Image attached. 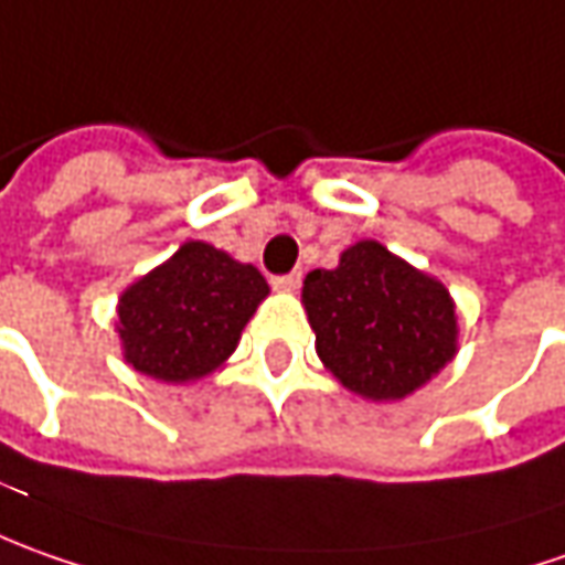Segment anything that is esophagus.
<instances>
[{
  "mask_svg": "<svg viewBox=\"0 0 565 565\" xmlns=\"http://www.w3.org/2000/svg\"><path fill=\"white\" fill-rule=\"evenodd\" d=\"M271 287H275V290H284V294H294V290L300 287V271H290V275L271 278Z\"/></svg>",
  "mask_w": 565,
  "mask_h": 565,
  "instance_id": "34e87169",
  "label": "esophagus"
}]
</instances>
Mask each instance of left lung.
Wrapping results in <instances>:
<instances>
[{
    "mask_svg": "<svg viewBox=\"0 0 565 565\" xmlns=\"http://www.w3.org/2000/svg\"><path fill=\"white\" fill-rule=\"evenodd\" d=\"M316 353L347 391L403 399L457 356V306L447 287L379 241L341 253L302 281Z\"/></svg>",
    "mask_w": 565,
    "mask_h": 565,
    "instance_id": "8db88e82",
    "label": "left lung"
}]
</instances>
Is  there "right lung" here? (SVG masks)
Instances as JSON below:
<instances>
[{"mask_svg": "<svg viewBox=\"0 0 565 565\" xmlns=\"http://www.w3.org/2000/svg\"><path fill=\"white\" fill-rule=\"evenodd\" d=\"M268 297L259 268L224 249L186 241L168 263L134 281L118 300V338L140 375L184 384L212 375Z\"/></svg>", "mask_w": 565, "mask_h": 565, "instance_id": "right-lung-1", "label": "right lung"}]
</instances>
